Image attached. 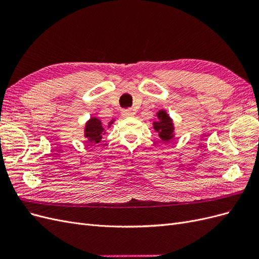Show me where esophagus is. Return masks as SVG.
Masks as SVG:
<instances>
[{"label":"esophagus","instance_id":"1","mask_svg":"<svg viewBox=\"0 0 259 259\" xmlns=\"http://www.w3.org/2000/svg\"><path fill=\"white\" fill-rule=\"evenodd\" d=\"M122 115L123 116H133L134 115V112H133L131 109H124V110H122Z\"/></svg>","mask_w":259,"mask_h":259}]
</instances>
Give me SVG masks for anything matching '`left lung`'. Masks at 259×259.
Segmentation results:
<instances>
[{
	"mask_svg": "<svg viewBox=\"0 0 259 259\" xmlns=\"http://www.w3.org/2000/svg\"><path fill=\"white\" fill-rule=\"evenodd\" d=\"M156 115H158L159 121L153 123V127L159 133V136L162 138V140L168 142L169 139L173 138V123H171V120L165 111H159Z\"/></svg>",
	"mask_w": 259,
	"mask_h": 259,
	"instance_id": "obj_1",
	"label": "left lung"
}]
</instances>
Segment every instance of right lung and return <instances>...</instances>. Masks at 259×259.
<instances>
[{"label": "right lung", "mask_w": 259, "mask_h": 259, "mask_svg": "<svg viewBox=\"0 0 259 259\" xmlns=\"http://www.w3.org/2000/svg\"><path fill=\"white\" fill-rule=\"evenodd\" d=\"M112 122H110L111 124ZM104 126L96 117H92V119L86 123L85 126V137L88 138V142L90 143H99L100 139L103 138L104 134Z\"/></svg>", "instance_id": "add662e5"}]
</instances>
